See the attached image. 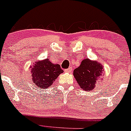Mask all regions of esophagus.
I'll list each match as a JSON object with an SVG mask.
<instances>
[{"label": "esophagus", "mask_w": 131, "mask_h": 131, "mask_svg": "<svg viewBox=\"0 0 131 131\" xmlns=\"http://www.w3.org/2000/svg\"><path fill=\"white\" fill-rule=\"evenodd\" d=\"M65 71H66V72H71L72 71V68L71 67H69V68L67 69H66Z\"/></svg>", "instance_id": "esophagus-1"}]
</instances>
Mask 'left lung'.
Instances as JSON below:
<instances>
[{"label":"left lung","mask_w":131,"mask_h":131,"mask_svg":"<svg viewBox=\"0 0 131 131\" xmlns=\"http://www.w3.org/2000/svg\"><path fill=\"white\" fill-rule=\"evenodd\" d=\"M104 69L102 64L88 58L82 60L81 65L74 70L73 75L77 83L84 91H91L95 88L98 79L102 81Z\"/></svg>","instance_id":"1"}]
</instances>
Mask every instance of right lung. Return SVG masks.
<instances>
[{
  "label": "right lung",
  "instance_id": "obj_1",
  "mask_svg": "<svg viewBox=\"0 0 131 131\" xmlns=\"http://www.w3.org/2000/svg\"><path fill=\"white\" fill-rule=\"evenodd\" d=\"M32 81L37 88L47 89L53 84L60 74L64 71L59 64H54L48 59L36 61L29 67Z\"/></svg>",
  "mask_w": 131,
  "mask_h": 131
}]
</instances>
